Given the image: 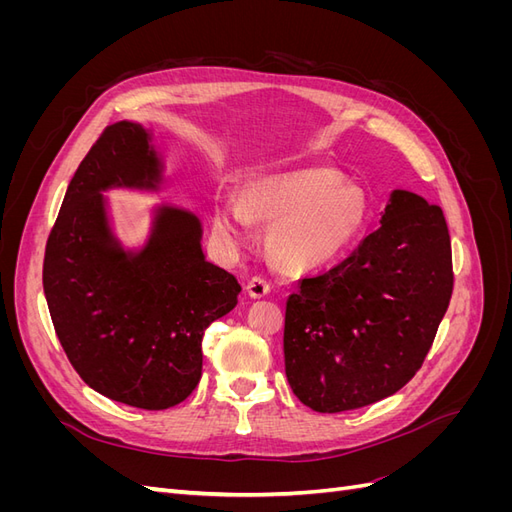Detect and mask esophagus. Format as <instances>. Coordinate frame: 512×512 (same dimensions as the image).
Returning <instances> with one entry per match:
<instances>
[{
    "label": "esophagus",
    "mask_w": 512,
    "mask_h": 512,
    "mask_svg": "<svg viewBox=\"0 0 512 512\" xmlns=\"http://www.w3.org/2000/svg\"><path fill=\"white\" fill-rule=\"evenodd\" d=\"M271 292V284L265 280V277H252L250 282H247V294H250L252 299H262L267 297V294Z\"/></svg>",
    "instance_id": "obj_1"
}]
</instances>
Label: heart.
Returning a JSON list of instances; mask_svg holds the SVG:
<instances>
[{"instance_id":"b5f03b06","label":"heart","mask_w":512,"mask_h":512,"mask_svg":"<svg viewBox=\"0 0 512 512\" xmlns=\"http://www.w3.org/2000/svg\"><path fill=\"white\" fill-rule=\"evenodd\" d=\"M252 220L273 224L269 252L275 265L303 273L350 250L367 224V198L333 168H301L254 181L241 205L215 209L213 228L226 243L241 245L252 237Z\"/></svg>"}]
</instances>
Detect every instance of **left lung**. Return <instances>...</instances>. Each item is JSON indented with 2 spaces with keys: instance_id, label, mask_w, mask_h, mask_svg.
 I'll use <instances>...</instances> for the list:
<instances>
[{
  "instance_id": "obj_1",
  "label": "left lung",
  "mask_w": 512,
  "mask_h": 512,
  "mask_svg": "<svg viewBox=\"0 0 512 512\" xmlns=\"http://www.w3.org/2000/svg\"><path fill=\"white\" fill-rule=\"evenodd\" d=\"M451 294L442 209L395 190L380 228L288 297L284 363L292 393L329 414L397 393L421 369Z\"/></svg>"
}]
</instances>
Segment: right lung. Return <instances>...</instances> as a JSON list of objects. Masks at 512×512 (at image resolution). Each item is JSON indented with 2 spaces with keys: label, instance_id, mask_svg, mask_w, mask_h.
I'll return each instance as SVG.
<instances>
[{
  "label": "right lung",
  "instance_id": "add662e5",
  "mask_svg": "<svg viewBox=\"0 0 512 512\" xmlns=\"http://www.w3.org/2000/svg\"><path fill=\"white\" fill-rule=\"evenodd\" d=\"M162 162L141 123L108 126L68 185L46 241L42 286L59 344L83 382L132 408H173L203 374V335L237 305L235 275L205 260L194 213L156 209L123 250L102 192L158 190Z\"/></svg>",
  "mask_w": 512,
  "mask_h": 512
}]
</instances>
